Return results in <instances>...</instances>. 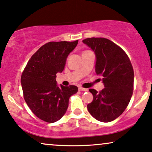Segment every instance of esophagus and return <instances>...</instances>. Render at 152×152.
I'll use <instances>...</instances> for the list:
<instances>
[{
    "instance_id": "obj_1",
    "label": "esophagus",
    "mask_w": 152,
    "mask_h": 152,
    "mask_svg": "<svg viewBox=\"0 0 152 152\" xmlns=\"http://www.w3.org/2000/svg\"><path fill=\"white\" fill-rule=\"evenodd\" d=\"M78 90H80V91H88L87 89H86V88H81V87L78 88Z\"/></svg>"
}]
</instances>
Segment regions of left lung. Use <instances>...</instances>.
Instances as JSON below:
<instances>
[{"label":"left lung","instance_id":"left-lung-1","mask_svg":"<svg viewBox=\"0 0 152 152\" xmlns=\"http://www.w3.org/2000/svg\"><path fill=\"white\" fill-rule=\"evenodd\" d=\"M95 53V72L102 77L104 88L100 92L90 89L93 100L88 110L101 122H110L122 114L131 99L134 72L128 55L110 40L88 38L83 40Z\"/></svg>","mask_w":152,"mask_h":152}]
</instances>
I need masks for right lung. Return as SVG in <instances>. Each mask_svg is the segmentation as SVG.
<instances>
[{
  "label": "right lung",
  "mask_w": 152,
  "mask_h": 152,
  "mask_svg": "<svg viewBox=\"0 0 152 152\" xmlns=\"http://www.w3.org/2000/svg\"><path fill=\"white\" fill-rule=\"evenodd\" d=\"M73 42H49L32 55L21 77L24 97L38 118L48 123L59 121L66 113L69 99L78 92L75 86H58L56 74L64 71L66 59L77 45Z\"/></svg>",
  "instance_id": "obj_1"
}]
</instances>
